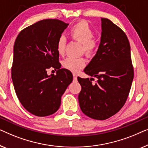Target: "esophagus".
I'll list each match as a JSON object with an SVG mask.
<instances>
[{"instance_id":"obj_1","label":"esophagus","mask_w":148,"mask_h":148,"mask_svg":"<svg viewBox=\"0 0 148 148\" xmlns=\"http://www.w3.org/2000/svg\"><path fill=\"white\" fill-rule=\"evenodd\" d=\"M73 78H74V80L76 81L77 80V75L76 74H73Z\"/></svg>"}]
</instances>
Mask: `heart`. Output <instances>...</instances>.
I'll return each mask as SVG.
<instances>
[{"mask_svg":"<svg viewBox=\"0 0 148 148\" xmlns=\"http://www.w3.org/2000/svg\"><path fill=\"white\" fill-rule=\"evenodd\" d=\"M70 34L72 39L82 43V51L87 56H90L95 52L97 43L93 39L94 32L88 23L84 21L78 22L70 29ZM66 42V37L64 35H60L56 45L57 51L60 55H63L64 53ZM86 61L83 58H75L68 57L62 61V66L64 68L72 72H78L84 67Z\"/></svg>","mask_w":148,"mask_h":148,"instance_id":"b5f03b06","label":"heart"}]
</instances>
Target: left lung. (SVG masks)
<instances>
[{
    "label": "left lung",
    "instance_id": "8db88e82",
    "mask_svg": "<svg viewBox=\"0 0 148 148\" xmlns=\"http://www.w3.org/2000/svg\"><path fill=\"white\" fill-rule=\"evenodd\" d=\"M101 37L95 56L84 68L89 79L78 77L81 85L78 95L83 113L105 120L123 107L134 79L130 44L123 31L106 18H101ZM97 78L95 84L93 77Z\"/></svg>",
    "mask_w": 148,
    "mask_h": 148
}]
</instances>
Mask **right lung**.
I'll list each match as a JSON object with an SVG mask.
<instances>
[{
    "label": "right lung",
    "instance_id": "right-lung-1",
    "mask_svg": "<svg viewBox=\"0 0 148 148\" xmlns=\"http://www.w3.org/2000/svg\"><path fill=\"white\" fill-rule=\"evenodd\" d=\"M58 19H43L27 27L16 37L11 69L14 88L27 111L38 116L56 113L61 97L73 80L72 72L61 68L58 39L68 27ZM57 70L47 74V69Z\"/></svg>",
    "mask_w": 148,
    "mask_h": 148
}]
</instances>
